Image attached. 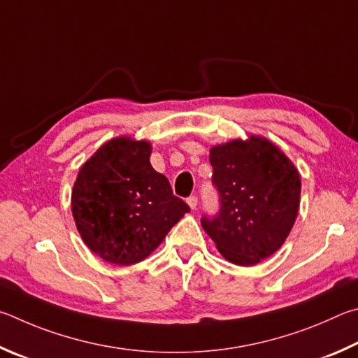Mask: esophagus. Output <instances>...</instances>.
Here are the masks:
<instances>
[{
	"label": "esophagus",
	"mask_w": 358,
	"mask_h": 358,
	"mask_svg": "<svg viewBox=\"0 0 358 358\" xmlns=\"http://www.w3.org/2000/svg\"><path fill=\"white\" fill-rule=\"evenodd\" d=\"M187 204H189V208H190L192 210H195L196 206H198V198H196L195 195L189 196V198H187Z\"/></svg>",
	"instance_id": "34e87169"
}]
</instances>
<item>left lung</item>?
<instances>
[{
    "label": "left lung",
    "instance_id": "obj_1",
    "mask_svg": "<svg viewBox=\"0 0 358 358\" xmlns=\"http://www.w3.org/2000/svg\"><path fill=\"white\" fill-rule=\"evenodd\" d=\"M220 212L203 218L218 252L237 266H256L283 245L297 218L300 174L277 144L259 135L210 148Z\"/></svg>",
    "mask_w": 358,
    "mask_h": 358
}]
</instances>
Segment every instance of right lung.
I'll list each match as a JSON object with an SVG mask.
<instances>
[{
  "label": "right lung",
  "instance_id": "1",
  "mask_svg": "<svg viewBox=\"0 0 358 358\" xmlns=\"http://www.w3.org/2000/svg\"><path fill=\"white\" fill-rule=\"evenodd\" d=\"M146 140L116 136L81 165L72 189V215L94 255L116 266L141 262L190 208L173 195L149 162Z\"/></svg>",
  "mask_w": 358,
  "mask_h": 358
}]
</instances>
